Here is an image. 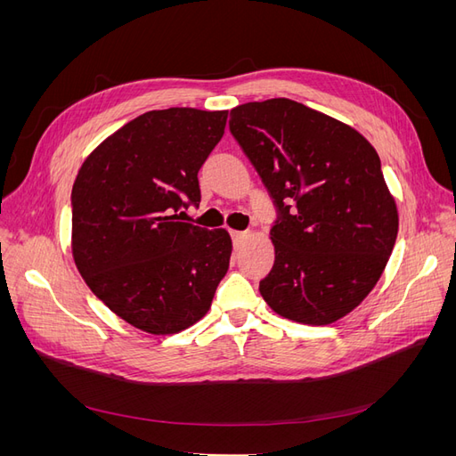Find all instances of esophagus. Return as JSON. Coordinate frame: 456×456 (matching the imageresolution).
<instances>
[{
    "mask_svg": "<svg viewBox=\"0 0 456 456\" xmlns=\"http://www.w3.org/2000/svg\"><path fill=\"white\" fill-rule=\"evenodd\" d=\"M230 236H232V241H233V247H236V249H240V247L243 245V241L249 238V232H238V230H232L230 232Z\"/></svg>",
    "mask_w": 456,
    "mask_h": 456,
    "instance_id": "obj_1",
    "label": "esophagus"
}]
</instances>
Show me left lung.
<instances>
[{
	"label": "left lung",
	"mask_w": 456,
	"mask_h": 456,
	"mask_svg": "<svg viewBox=\"0 0 456 456\" xmlns=\"http://www.w3.org/2000/svg\"><path fill=\"white\" fill-rule=\"evenodd\" d=\"M230 131L280 211L262 298L297 323L340 320L377 285L397 238L377 150L346 123L289 99L236 106Z\"/></svg>",
	"instance_id": "1"
}]
</instances>
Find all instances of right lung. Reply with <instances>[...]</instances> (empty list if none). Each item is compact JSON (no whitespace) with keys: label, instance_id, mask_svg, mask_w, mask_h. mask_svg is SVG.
I'll return each mask as SVG.
<instances>
[{"label":"right lung","instance_id":"add662e5","mask_svg":"<svg viewBox=\"0 0 456 456\" xmlns=\"http://www.w3.org/2000/svg\"><path fill=\"white\" fill-rule=\"evenodd\" d=\"M228 110H151L96 146L72 188V255L91 291L150 335H175L209 312L230 266L226 230L181 223L201 201L198 171Z\"/></svg>","mask_w":456,"mask_h":456}]
</instances>
